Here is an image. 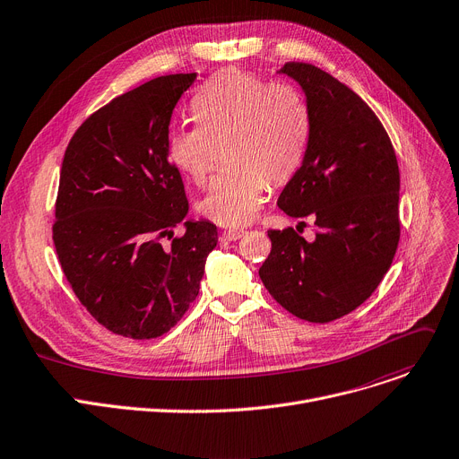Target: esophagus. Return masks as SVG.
Returning <instances> with one entry per match:
<instances>
[{
    "mask_svg": "<svg viewBox=\"0 0 459 459\" xmlns=\"http://www.w3.org/2000/svg\"><path fill=\"white\" fill-rule=\"evenodd\" d=\"M243 234H246V230H243V229H227V230H223V238L229 239V241H236Z\"/></svg>",
    "mask_w": 459,
    "mask_h": 459,
    "instance_id": "esophagus-1",
    "label": "esophagus"
}]
</instances>
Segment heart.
Instances as JSON below:
<instances>
[{
    "label": "heart",
    "mask_w": 459,
    "mask_h": 459,
    "mask_svg": "<svg viewBox=\"0 0 459 459\" xmlns=\"http://www.w3.org/2000/svg\"><path fill=\"white\" fill-rule=\"evenodd\" d=\"M197 126L173 127L166 140L169 162L203 185L213 147L227 142V171L218 175L199 210L223 227L247 225L260 210L267 178L288 180L307 151L308 108L290 84H267L260 77L229 70L208 79L192 98Z\"/></svg>",
    "instance_id": "heart-1"
}]
</instances>
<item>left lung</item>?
Instances as JSON below:
<instances>
[{
    "mask_svg": "<svg viewBox=\"0 0 459 459\" xmlns=\"http://www.w3.org/2000/svg\"><path fill=\"white\" fill-rule=\"evenodd\" d=\"M279 74L307 96L310 134L277 204L290 218L314 220L317 232L307 241L291 227L269 230L271 253L258 274L290 314L330 323L368 300L393 262L399 164L380 119L349 86L304 63H286Z\"/></svg>",
    "mask_w": 459,
    "mask_h": 459,
    "instance_id": "1",
    "label": "left lung"
}]
</instances>
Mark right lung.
Segmentation results:
<instances>
[{"label":"right lung","instance_id":"obj_1","mask_svg":"<svg viewBox=\"0 0 459 459\" xmlns=\"http://www.w3.org/2000/svg\"><path fill=\"white\" fill-rule=\"evenodd\" d=\"M197 74L152 79L112 100L75 131L65 152L53 243L82 307L133 340L166 333L199 293L218 246L210 221H185L188 199L166 140ZM170 239L168 247L161 241Z\"/></svg>","mask_w":459,"mask_h":459}]
</instances>
